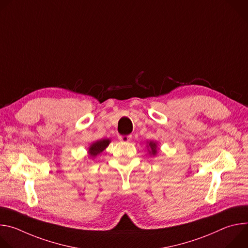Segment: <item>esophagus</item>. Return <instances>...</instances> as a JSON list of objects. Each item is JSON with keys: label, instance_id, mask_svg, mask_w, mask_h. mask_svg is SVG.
Returning <instances> with one entry per match:
<instances>
[{"label": "esophagus", "instance_id": "obj_1", "mask_svg": "<svg viewBox=\"0 0 248 248\" xmlns=\"http://www.w3.org/2000/svg\"><path fill=\"white\" fill-rule=\"evenodd\" d=\"M119 139L123 141V142H129L131 140V135H120Z\"/></svg>", "mask_w": 248, "mask_h": 248}]
</instances>
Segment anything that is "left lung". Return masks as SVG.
<instances>
[{
    "mask_svg": "<svg viewBox=\"0 0 248 248\" xmlns=\"http://www.w3.org/2000/svg\"><path fill=\"white\" fill-rule=\"evenodd\" d=\"M147 147L149 148L148 151H149V154L150 155H153L155 156L158 152V146H157V143L154 142V141H150V142H148V145Z\"/></svg>",
    "mask_w": 248,
    "mask_h": 248,
    "instance_id": "1",
    "label": "left lung"
}]
</instances>
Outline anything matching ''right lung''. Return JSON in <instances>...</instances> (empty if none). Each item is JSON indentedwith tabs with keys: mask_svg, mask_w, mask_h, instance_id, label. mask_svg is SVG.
Here are the masks:
<instances>
[{
	"mask_svg": "<svg viewBox=\"0 0 248 248\" xmlns=\"http://www.w3.org/2000/svg\"><path fill=\"white\" fill-rule=\"evenodd\" d=\"M110 142H111L110 139H102L92 143L88 148L89 156L91 158H95L97 155H99L101 152H103L106 148L108 147Z\"/></svg>",
	"mask_w": 248,
	"mask_h": 248,
	"instance_id": "obj_1",
	"label": "right lung"
}]
</instances>
